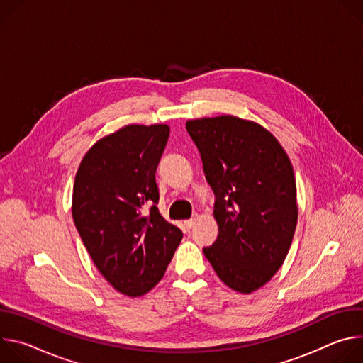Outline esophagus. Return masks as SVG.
<instances>
[{"label":"esophagus","mask_w":363,"mask_h":363,"mask_svg":"<svg viewBox=\"0 0 363 363\" xmlns=\"http://www.w3.org/2000/svg\"><path fill=\"white\" fill-rule=\"evenodd\" d=\"M195 223H196L195 218H189V220H186V221L184 223V225L186 227V230H191V228L195 225Z\"/></svg>","instance_id":"1"}]
</instances>
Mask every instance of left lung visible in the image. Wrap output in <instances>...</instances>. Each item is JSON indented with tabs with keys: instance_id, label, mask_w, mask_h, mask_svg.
Returning a JSON list of instances; mask_svg holds the SVG:
<instances>
[{
	"instance_id": "1",
	"label": "left lung",
	"mask_w": 363,
	"mask_h": 363,
	"mask_svg": "<svg viewBox=\"0 0 363 363\" xmlns=\"http://www.w3.org/2000/svg\"><path fill=\"white\" fill-rule=\"evenodd\" d=\"M214 195L218 237L202 251L233 290L251 293L281 267L297 224L296 179L277 139L234 116L186 122Z\"/></svg>"
}]
</instances>
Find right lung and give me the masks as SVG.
<instances>
[{
    "mask_svg": "<svg viewBox=\"0 0 363 363\" xmlns=\"http://www.w3.org/2000/svg\"><path fill=\"white\" fill-rule=\"evenodd\" d=\"M167 125H129L96 142L73 186V220L97 270L118 291L138 297L160 283L182 231L158 210L155 181Z\"/></svg>",
    "mask_w": 363,
    "mask_h": 363,
    "instance_id": "right-lung-1",
    "label": "right lung"
}]
</instances>
